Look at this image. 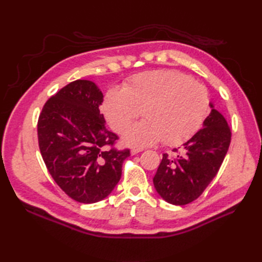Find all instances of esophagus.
<instances>
[{
	"mask_svg": "<svg viewBox=\"0 0 262 262\" xmlns=\"http://www.w3.org/2000/svg\"><path fill=\"white\" fill-rule=\"evenodd\" d=\"M140 152H142V148H132L131 149V155H136Z\"/></svg>",
	"mask_w": 262,
	"mask_h": 262,
	"instance_id": "1",
	"label": "esophagus"
}]
</instances>
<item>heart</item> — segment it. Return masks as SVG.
Returning <instances> with one entry per match:
<instances>
[{
	"instance_id": "1",
	"label": "heart",
	"mask_w": 262,
	"mask_h": 262,
	"mask_svg": "<svg viewBox=\"0 0 262 262\" xmlns=\"http://www.w3.org/2000/svg\"><path fill=\"white\" fill-rule=\"evenodd\" d=\"M101 110L119 133L142 112L145 120L125 131V144L144 147L163 140L177 145L199 130L209 113V95L202 84L177 71L153 70L132 76L122 90H108Z\"/></svg>"
}]
</instances>
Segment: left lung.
Returning a JSON list of instances; mask_svg holds the SVG:
<instances>
[{"mask_svg": "<svg viewBox=\"0 0 262 262\" xmlns=\"http://www.w3.org/2000/svg\"><path fill=\"white\" fill-rule=\"evenodd\" d=\"M203 128L182 144L173 148L175 157L163 154L153 178L157 193L170 204L185 205L199 198L216 176L231 143V130L212 102Z\"/></svg>", "mask_w": 262, "mask_h": 262, "instance_id": "8db88e82", "label": "left lung"}]
</instances>
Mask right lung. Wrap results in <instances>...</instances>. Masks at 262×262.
<instances>
[{"instance_id": "obj_1", "label": "right lung", "mask_w": 262, "mask_h": 262, "mask_svg": "<svg viewBox=\"0 0 262 262\" xmlns=\"http://www.w3.org/2000/svg\"><path fill=\"white\" fill-rule=\"evenodd\" d=\"M102 100L94 82L76 80L48 99L38 119L39 148L48 171L81 203L98 202L112 193L130 156V149L113 147L118 137L106 129L99 112Z\"/></svg>"}]
</instances>
